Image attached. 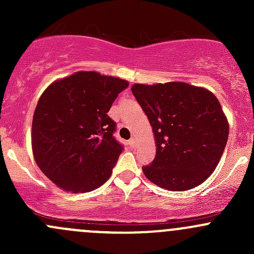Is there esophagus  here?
<instances>
[{
    "label": "esophagus",
    "mask_w": 254,
    "mask_h": 254,
    "mask_svg": "<svg viewBox=\"0 0 254 254\" xmlns=\"http://www.w3.org/2000/svg\"><path fill=\"white\" fill-rule=\"evenodd\" d=\"M129 145H130V147L134 148L135 146H136V141H135V139H130L129 140Z\"/></svg>",
    "instance_id": "obj_1"
}]
</instances>
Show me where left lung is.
Returning <instances> with one entry per match:
<instances>
[{"label":"left lung","mask_w":254,"mask_h":254,"mask_svg":"<svg viewBox=\"0 0 254 254\" xmlns=\"http://www.w3.org/2000/svg\"><path fill=\"white\" fill-rule=\"evenodd\" d=\"M131 92L156 140L155 160L142 167L146 178L172 191L205 182L229 139V123L216 97L184 82L135 83Z\"/></svg>","instance_id":"obj_1"}]
</instances>
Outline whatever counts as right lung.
Returning <instances> with one entry per match:
<instances>
[{"label":"right lung","mask_w":254,"mask_h":254,"mask_svg":"<svg viewBox=\"0 0 254 254\" xmlns=\"http://www.w3.org/2000/svg\"><path fill=\"white\" fill-rule=\"evenodd\" d=\"M129 83L79 71L54 82L33 115L32 148L42 172L67 191L87 193L106 183L123 152L108 115Z\"/></svg>","instance_id":"obj_1"}]
</instances>
